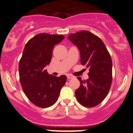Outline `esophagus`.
<instances>
[{"instance_id":"obj_1","label":"esophagus","mask_w":133,"mask_h":133,"mask_svg":"<svg viewBox=\"0 0 133 133\" xmlns=\"http://www.w3.org/2000/svg\"><path fill=\"white\" fill-rule=\"evenodd\" d=\"M67 77H68V79H72L74 78V77L73 76L71 75V74H68V75H67Z\"/></svg>"}]
</instances>
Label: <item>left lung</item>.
<instances>
[{
	"mask_svg": "<svg viewBox=\"0 0 133 133\" xmlns=\"http://www.w3.org/2000/svg\"><path fill=\"white\" fill-rule=\"evenodd\" d=\"M68 38L80 51L81 63L89 69V78L80 81L76 98L82 106L92 108L108 95L112 82V63L104 42L96 35L83 30L69 35Z\"/></svg>",
	"mask_w": 133,
	"mask_h": 133,
	"instance_id": "1",
	"label": "left lung"
}]
</instances>
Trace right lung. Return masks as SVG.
<instances>
[{
    "instance_id": "obj_1",
    "label": "right lung",
    "mask_w": 133,
    "mask_h": 133,
    "mask_svg": "<svg viewBox=\"0 0 133 133\" xmlns=\"http://www.w3.org/2000/svg\"><path fill=\"white\" fill-rule=\"evenodd\" d=\"M64 39L62 35L38 34L25 44L19 64L20 82L27 98L40 108L51 106L57 101L67 77L47 73L53 49Z\"/></svg>"
}]
</instances>
